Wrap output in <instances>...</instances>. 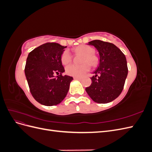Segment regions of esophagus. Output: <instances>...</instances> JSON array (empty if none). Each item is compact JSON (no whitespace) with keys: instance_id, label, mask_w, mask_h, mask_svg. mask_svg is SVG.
<instances>
[{"instance_id":"obj_1","label":"esophagus","mask_w":152,"mask_h":152,"mask_svg":"<svg viewBox=\"0 0 152 152\" xmlns=\"http://www.w3.org/2000/svg\"><path fill=\"white\" fill-rule=\"evenodd\" d=\"M73 79H76V80H80L82 78H80V77H73Z\"/></svg>"}]
</instances>
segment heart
Returning <instances> with one entry per match:
<instances>
[{"mask_svg": "<svg viewBox=\"0 0 152 152\" xmlns=\"http://www.w3.org/2000/svg\"><path fill=\"white\" fill-rule=\"evenodd\" d=\"M75 53L83 54L81 61L89 62L92 66H96L98 63V59L94 54V49L87 45H80L74 49ZM72 54L68 50L66 49L62 53L61 56V61L63 65H67L72 60ZM90 69V65L88 63H84L81 65H68L66 67L65 72L68 75L80 77L84 75Z\"/></svg>", "mask_w": 152, "mask_h": 152, "instance_id": "heart-1", "label": "heart"}]
</instances>
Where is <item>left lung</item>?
Wrapping results in <instances>:
<instances>
[{
    "mask_svg": "<svg viewBox=\"0 0 152 152\" xmlns=\"http://www.w3.org/2000/svg\"><path fill=\"white\" fill-rule=\"evenodd\" d=\"M88 45H93L99 55L97 69L91 78L92 83L86 91L94 102L107 103L121 94L128 73L125 55L113 44L94 40Z\"/></svg>",
    "mask_w": 152,
    "mask_h": 152,
    "instance_id": "1",
    "label": "left lung"
}]
</instances>
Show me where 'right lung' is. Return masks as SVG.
<instances>
[{"instance_id":"right-lung-1","label":"right lung","mask_w":152,"mask_h":152,"mask_svg":"<svg viewBox=\"0 0 152 152\" xmlns=\"http://www.w3.org/2000/svg\"><path fill=\"white\" fill-rule=\"evenodd\" d=\"M66 46L48 42L31 51L26 59L25 73L31 95L45 106L60 103L68 93L72 77L62 73L65 69L61 61ZM56 73L59 75L55 77Z\"/></svg>"}]
</instances>
